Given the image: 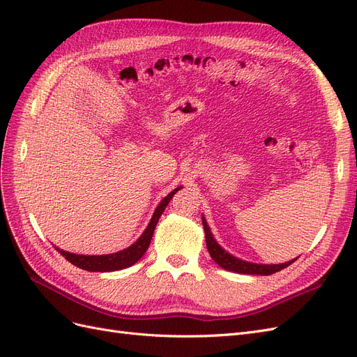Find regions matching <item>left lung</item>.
I'll list each match as a JSON object with an SVG mask.
<instances>
[{
  "label": "left lung",
  "instance_id": "8db88e82",
  "mask_svg": "<svg viewBox=\"0 0 357 357\" xmlns=\"http://www.w3.org/2000/svg\"><path fill=\"white\" fill-rule=\"evenodd\" d=\"M202 226H204V232H205V243H207V248H208V253H210L211 259L220 268L226 269V271L236 273V274H248V275H271V274L282 271V269L291 265L298 259V257H295L284 264H255V262L243 261V259L231 255L229 252H226L225 248L218 241H215V238L211 234L210 226L204 218V214H202Z\"/></svg>",
  "mask_w": 357,
  "mask_h": 357
}]
</instances>
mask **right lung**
Here are the masks:
<instances>
[{
  "label": "right lung",
  "instance_id": "add662e5",
  "mask_svg": "<svg viewBox=\"0 0 357 357\" xmlns=\"http://www.w3.org/2000/svg\"><path fill=\"white\" fill-rule=\"evenodd\" d=\"M183 186L176 188L172 192H169L168 195L159 202V205L156 207L152 219H150L147 228L144 229V232L139 235V238L131 244L129 247L123 248L121 252L116 253H110V255H75V253H70L66 250H61L59 247H55L56 250L67 259L68 262H71L73 265H75L77 268L84 269V271H91V273H110V271H119V269H125L132 266L134 264H137L139 259H142L146 253V250L150 245V241H152V236L155 232L156 225L159 222V218L164 213V210L167 208V205L169 204V201L172 199V197L181 189Z\"/></svg>",
  "mask_w": 357,
  "mask_h": 357
}]
</instances>
